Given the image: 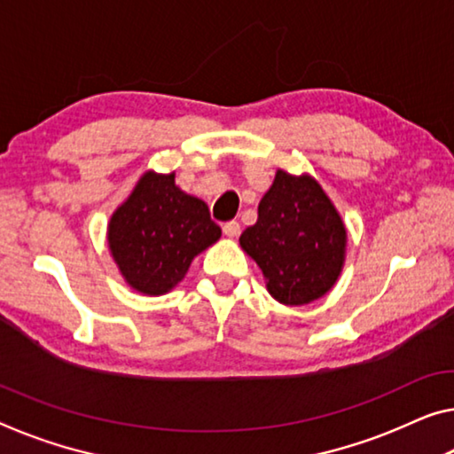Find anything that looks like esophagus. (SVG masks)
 Segmentation results:
<instances>
[{"label":"esophagus","mask_w":454,"mask_h":454,"mask_svg":"<svg viewBox=\"0 0 454 454\" xmlns=\"http://www.w3.org/2000/svg\"><path fill=\"white\" fill-rule=\"evenodd\" d=\"M223 233H225L227 237H237L241 233V225L237 221H229V223H225V225H223Z\"/></svg>","instance_id":"obj_1"}]
</instances>
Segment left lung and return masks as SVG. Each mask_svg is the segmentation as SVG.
<instances>
[{"label":"left lung","instance_id":"8db88e82","mask_svg":"<svg viewBox=\"0 0 454 454\" xmlns=\"http://www.w3.org/2000/svg\"><path fill=\"white\" fill-rule=\"evenodd\" d=\"M239 243L260 266L268 292L286 306L323 298L345 263L343 219L315 178L278 170Z\"/></svg>","mask_w":454,"mask_h":454}]
</instances>
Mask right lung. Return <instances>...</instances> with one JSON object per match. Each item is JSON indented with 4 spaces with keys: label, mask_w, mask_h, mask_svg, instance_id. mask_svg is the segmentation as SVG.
Wrapping results in <instances>:
<instances>
[{
    "label": "right lung",
    "mask_w": 454,
    "mask_h": 454,
    "mask_svg": "<svg viewBox=\"0 0 454 454\" xmlns=\"http://www.w3.org/2000/svg\"><path fill=\"white\" fill-rule=\"evenodd\" d=\"M205 200L180 191L174 172H145L107 227L111 255L123 280L148 296L170 292L200 251L219 241Z\"/></svg>",
    "instance_id": "obj_1"
}]
</instances>
